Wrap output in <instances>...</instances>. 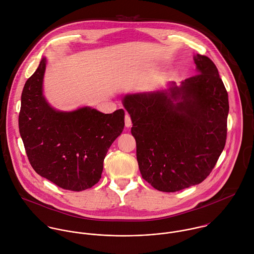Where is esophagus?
<instances>
[{
  "mask_svg": "<svg viewBox=\"0 0 254 254\" xmlns=\"http://www.w3.org/2000/svg\"><path fill=\"white\" fill-rule=\"evenodd\" d=\"M125 125H126V127H131V119H130V116L128 115V114H127L126 115V117H125Z\"/></svg>",
  "mask_w": 254,
  "mask_h": 254,
  "instance_id": "esophagus-1",
  "label": "esophagus"
}]
</instances>
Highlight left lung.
<instances>
[{"label":"left lung","mask_w":254,"mask_h":254,"mask_svg":"<svg viewBox=\"0 0 254 254\" xmlns=\"http://www.w3.org/2000/svg\"><path fill=\"white\" fill-rule=\"evenodd\" d=\"M194 60L197 73L170 93L124 98L141 176L162 192L202 183L226 145L228 92L209 57L197 54Z\"/></svg>","instance_id":"8db88e82"}]
</instances>
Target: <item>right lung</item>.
Here are the masks:
<instances>
[{
	"mask_svg": "<svg viewBox=\"0 0 254 254\" xmlns=\"http://www.w3.org/2000/svg\"><path fill=\"white\" fill-rule=\"evenodd\" d=\"M45 64L43 58L21 93L18 128L28 161L37 174L62 189H89L101 179L106 154L124 130L125 111L53 110L42 96Z\"/></svg>",
	"mask_w": 254,
	"mask_h": 254,
	"instance_id": "1",
	"label": "right lung"
}]
</instances>
